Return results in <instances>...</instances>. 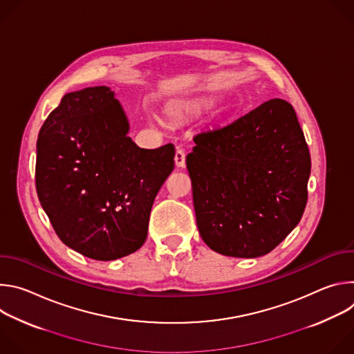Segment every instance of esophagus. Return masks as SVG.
<instances>
[{"mask_svg": "<svg viewBox=\"0 0 354 354\" xmlns=\"http://www.w3.org/2000/svg\"><path fill=\"white\" fill-rule=\"evenodd\" d=\"M185 151L183 149H178L175 153V164L178 168H183L185 167Z\"/></svg>", "mask_w": 354, "mask_h": 354, "instance_id": "1", "label": "esophagus"}]
</instances>
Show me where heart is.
I'll return each instance as SVG.
<instances>
[{"mask_svg":"<svg viewBox=\"0 0 354 354\" xmlns=\"http://www.w3.org/2000/svg\"><path fill=\"white\" fill-rule=\"evenodd\" d=\"M216 102L217 96L214 95H196L168 104L164 108V113L174 122H182L200 116L201 113L213 108Z\"/></svg>","mask_w":354,"mask_h":354,"instance_id":"1","label":"heart"}]
</instances>
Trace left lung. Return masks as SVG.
Instances as JSON below:
<instances>
[{"label":"left lung","instance_id":"8db88e82","mask_svg":"<svg viewBox=\"0 0 354 354\" xmlns=\"http://www.w3.org/2000/svg\"><path fill=\"white\" fill-rule=\"evenodd\" d=\"M194 142L186 168L201 239L225 257L269 254L297 227L308 197L311 157L292 106L270 99Z\"/></svg>","mask_w":354,"mask_h":354}]
</instances>
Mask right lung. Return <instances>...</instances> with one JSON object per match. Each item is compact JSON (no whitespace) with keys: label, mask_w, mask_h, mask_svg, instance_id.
I'll return each mask as SVG.
<instances>
[{"label":"right lung","mask_w":354,"mask_h":354,"mask_svg":"<svg viewBox=\"0 0 354 354\" xmlns=\"http://www.w3.org/2000/svg\"><path fill=\"white\" fill-rule=\"evenodd\" d=\"M109 86L68 92L37 137L36 190L59 238L95 261L147 239L151 207L175 167L172 144L140 148Z\"/></svg>","instance_id":"obj_1"}]
</instances>
